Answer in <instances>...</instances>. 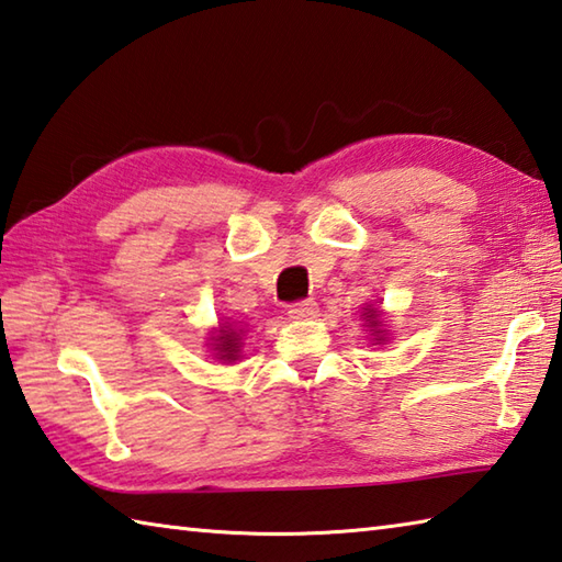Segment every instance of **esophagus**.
Here are the masks:
<instances>
[{
	"mask_svg": "<svg viewBox=\"0 0 562 562\" xmlns=\"http://www.w3.org/2000/svg\"><path fill=\"white\" fill-rule=\"evenodd\" d=\"M316 312H318V306L312 300L294 302V304H290V310H288L290 318H312V316H316Z\"/></svg>",
	"mask_w": 562,
	"mask_h": 562,
	"instance_id": "esophagus-1",
	"label": "esophagus"
}]
</instances>
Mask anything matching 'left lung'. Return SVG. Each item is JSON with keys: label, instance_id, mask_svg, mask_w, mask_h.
I'll return each instance as SVG.
<instances>
[{"label": "left lung", "instance_id": "left-lung-1", "mask_svg": "<svg viewBox=\"0 0 562 562\" xmlns=\"http://www.w3.org/2000/svg\"><path fill=\"white\" fill-rule=\"evenodd\" d=\"M362 318H366L368 328L372 331V336H375V344H382V340L387 338V334H384V326H382V314L378 310H372V306H368V310L362 312Z\"/></svg>", "mask_w": 562, "mask_h": 562}]
</instances>
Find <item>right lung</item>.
Instances as JSON below:
<instances>
[{"label":"right lung","instance_id":"right-lung-1","mask_svg":"<svg viewBox=\"0 0 562 562\" xmlns=\"http://www.w3.org/2000/svg\"><path fill=\"white\" fill-rule=\"evenodd\" d=\"M212 350L218 360L234 362L240 353V328H234L231 324H224L218 328V334L212 336Z\"/></svg>","mask_w":562,"mask_h":562}]
</instances>
